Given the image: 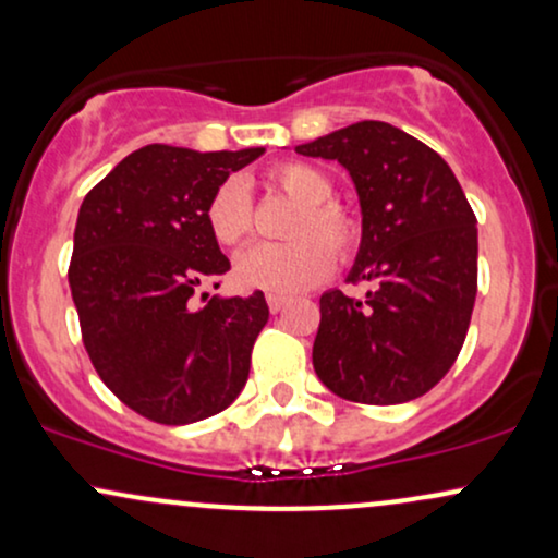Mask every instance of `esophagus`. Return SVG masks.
I'll use <instances>...</instances> for the list:
<instances>
[{
  "instance_id": "esophagus-1",
  "label": "esophagus",
  "mask_w": 558,
  "mask_h": 558,
  "mask_svg": "<svg viewBox=\"0 0 558 558\" xmlns=\"http://www.w3.org/2000/svg\"><path fill=\"white\" fill-rule=\"evenodd\" d=\"M267 304H270V312H275V315H278V312L286 310L288 296H280V293H270V296H267Z\"/></svg>"
}]
</instances>
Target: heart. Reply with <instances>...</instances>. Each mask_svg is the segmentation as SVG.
Wrapping results in <instances>:
<instances>
[{
  "label": "heart",
  "mask_w": 558,
  "mask_h": 558,
  "mask_svg": "<svg viewBox=\"0 0 558 558\" xmlns=\"http://www.w3.org/2000/svg\"><path fill=\"white\" fill-rule=\"evenodd\" d=\"M267 181L278 185L293 202L304 204L293 222V243L275 246L257 243L235 262V280L241 288L267 293H299L319 283L332 267L336 254H349L360 239V222L343 207L328 202L332 183L323 170L306 162H286L270 170ZM207 226L222 246H241L254 226L252 198L239 178H230L207 204Z\"/></svg>",
  "instance_id": "1"
}]
</instances>
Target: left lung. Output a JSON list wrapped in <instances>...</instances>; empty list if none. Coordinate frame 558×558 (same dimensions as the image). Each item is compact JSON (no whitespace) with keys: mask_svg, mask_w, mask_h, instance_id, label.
Segmentation results:
<instances>
[{"mask_svg":"<svg viewBox=\"0 0 558 558\" xmlns=\"http://www.w3.org/2000/svg\"><path fill=\"white\" fill-rule=\"evenodd\" d=\"M296 155L336 159L354 181L362 241L345 280L364 301L319 296L312 364L336 396L375 407L420 399L462 351L477 296V220L446 159L401 128L362 120Z\"/></svg>","mask_w":558,"mask_h":558,"instance_id":"left-lung-1","label":"left lung"}]
</instances>
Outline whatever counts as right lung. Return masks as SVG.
<instances>
[{"label":"right lung","instance_id":"1","mask_svg":"<svg viewBox=\"0 0 558 558\" xmlns=\"http://www.w3.org/2000/svg\"><path fill=\"white\" fill-rule=\"evenodd\" d=\"M262 151L149 144L83 198L68 272L83 345L105 386L141 417L207 420L246 386L270 317L265 293H202V306L194 293L220 288L230 270L209 233V198Z\"/></svg>","mask_w":558,"mask_h":558}]
</instances>
